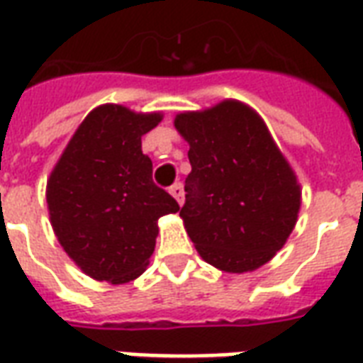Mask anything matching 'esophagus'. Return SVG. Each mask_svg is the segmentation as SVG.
I'll list each match as a JSON object with an SVG mask.
<instances>
[{
	"label": "esophagus",
	"mask_w": 363,
	"mask_h": 363,
	"mask_svg": "<svg viewBox=\"0 0 363 363\" xmlns=\"http://www.w3.org/2000/svg\"><path fill=\"white\" fill-rule=\"evenodd\" d=\"M169 192H171V196H173V198L179 201V206H182V201H184V188H182L181 182L173 184V186L169 188Z\"/></svg>",
	"instance_id": "obj_1"
}]
</instances>
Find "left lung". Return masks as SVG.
Segmentation results:
<instances>
[{
  "instance_id": "left-lung-1",
  "label": "left lung",
  "mask_w": 363,
  "mask_h": 363,
  "mask_svg": "<svg viewBox=\"0 0 363 363\" xmlns=\"http://www.w3.org/2000/svg\"><path fill=\"white\" fill-rule=\"evenodd\" d=\"M177 131L192 165L181 209L188 236L206 262L232 274L262 267L297 223L301 186L253 108L223 101L182 112Z\"/></svg>"
}]
</instances>
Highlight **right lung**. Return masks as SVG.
Instances as JSON below:
<instances>
[{
	"instance_id": "obj_1",
	"label": "right lung",
	"mask_w": 363,
	"mask_h": 363,
	"mask_svg": "<svg viewBox=\"0 0 363 363\" xmlns=\"http://www.w3.org/2000/svg\"><path fill=\"white\" fill-rule=\"evenodd\" d=\"M162 114L121 104L96 106L77 127L47 181V207L57 240L83 272L127 284L145 272L157 218L181 207L152 181L140 138Z\"/></svg>"
}]
</instances>
